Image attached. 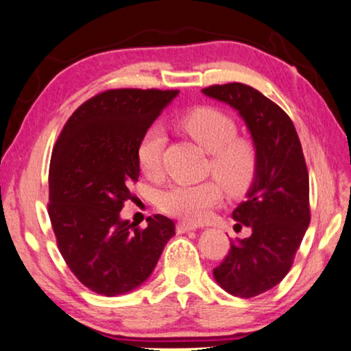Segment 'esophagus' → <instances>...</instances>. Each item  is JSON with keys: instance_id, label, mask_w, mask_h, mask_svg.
I'll list each match as a JSON object with an SVG mask.
<instances>
[{"instance_id": "34e87169", "label": "esophagus", "mask_w": 351, "mask_h": 351, "mask_svg": "<svg viewBox=\"0 0 351 351\" xmlns=\"http://www.w3.org/2000/svg\"><path fill=\"white\" fill-rule=\"evenodd\" d=\"M197 226L194 224H187V223H178L176 226V230L180 232V234H186V232H191V230H195Z\"/></svg>"}]
</instances>
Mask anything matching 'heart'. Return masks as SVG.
Masks as SVG:
<instances>
[{"mask_svg": "<svg viewBox=\"0 0 351 351\" xmlns=\"http://www.w3.org/2000/svg\"><path fill=\"white\" fill-rule=\"evenodd\" d=\"M176 124L210 152L208 173L221 182L227 194L239 197L251 189L259 171V151L250 138L237 136L239 125L234 117L219 108L197 106L178 117ZM164 146L165 133L159 125H151L143 133L136 147V159L146 176L159 175ZM217 182H176L157 194V205L175 218L200 223L223 197Z\"/></svg>", "mask_w": 351, "mask_h": 351, "instance_id": "obj_1", "label": "heart"}]
</instances>
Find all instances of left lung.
Instances as JSON below:
<instances>
[{
	"label": "left lung",
	"instance_id": "8db88e82",
	"mask_svg": "<svg viewBox=\"0 0 351 351\" xmlns=\"http://www.w3.org/2000/svg\"><path fill=\"white\" fill-rule=\"evenodd\" d=\"M202 92L239 111L259 151L258 178L232 213L237 226H248L253 234L230 241L229 253L213 270L221 288L250 299L272 289L293 267L310 224L307 164L293 121L259 90L229 82Z\"/></svg>",
	"mask_w": 351,
	"mask_h": 351
}]
</instances>
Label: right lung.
I'll use <instances>...</instances> for the list:
<instances>
[{"label": "right lung", "instance_id": "1", "mask_svg": "<svg viewBox=\"0 0 351 351\" xmlns=\"http://www.w3.org/2000/svg\"><path fill=\"white\" fill-rule=\"evenodd\" d=\"M178 90L111 88L73 112L57 138L49 167V218L57 246L76 278L93 293L125 294L152 274L175 235L167 216L147 227L119 218L138 181L143 133Z\"/></svg>", "mask_w": 351, "mask_h": 351}]
</instances>
